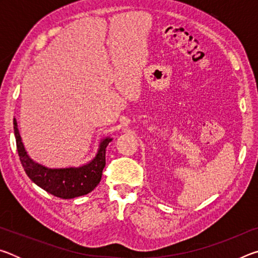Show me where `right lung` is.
I'll list each match as a JSON object with an SVG mask.
<instances>
[{"label":"right lung","mask_w":258,"mask_h":258,"mask_svg":"<svg viewBox=\"0 0 258 258\" xmlns=\"http://www.w3.org/2000/svg\"><path fill=\"white\" fill-rule=\"evenodd\" d=\"M14 130L21 165L30 180L43 190L61 199H73L87 195L101 181L102 171L106 166V148L111 138L101 140L97 155L90 163L80 167L49 168L34 161L27 155L16 118H14Z\"/></svg>","instance_id":"right-lung-1"}]
</instances>
